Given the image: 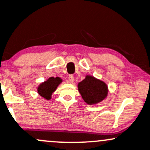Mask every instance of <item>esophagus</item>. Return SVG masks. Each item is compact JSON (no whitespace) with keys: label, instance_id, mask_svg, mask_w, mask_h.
Listing matches in <instances>:
<instances>
[{"label":"esophagus","instance_id":"esophagus-1","mask_svg":"<svg viewBox=\"0 0 150 150\" xmlns=\"http://www.w3.org/2000/svg\"><path fill=\"white\" fill-rule=\"evenodd\" d=\"M68 82L70 83H74V76L72 75H70L68 76Z\"/></svg>","mask_w":150,"mask_h":150}]
</instances>
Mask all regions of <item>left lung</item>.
Wrapping results in <instances>:
<instances>
[{
	"instance_id": "obj_1",
	"label": "left lung",
	"mask_w": 150,
	"mask_h": 150,
	"mask_svg": "<svg viewBox=\"0 0 150 150\" xmlns=\"http://www.w3.org/2000/svg\"><path fill=\"white\" fill-rule=\"evenodd\" d=\"M78 90L84 101L89 105L101 102L106 98L108 93L106 84L90 75L79 83Z\"/></svg>"
}]
</instances>
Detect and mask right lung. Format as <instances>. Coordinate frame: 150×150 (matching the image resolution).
<instances>
[{"label":"right lung","instance_id":"1","mask_svg":"<svg viewBox=\"0 0 150 150\" xmlns=\"http://www.w3.org/2000/svg\"><path fill=\"white\" fill-rule=\"evenodd\" d=\"M61 82L62 80L58 77L57 78L51 77L47 81L40 84L38 88V92L39 95L45 98L46 100H50L52 93L55 91L57 86Z\"/></svg>","mask_w":150,"mask_h":150}]
</instances>
